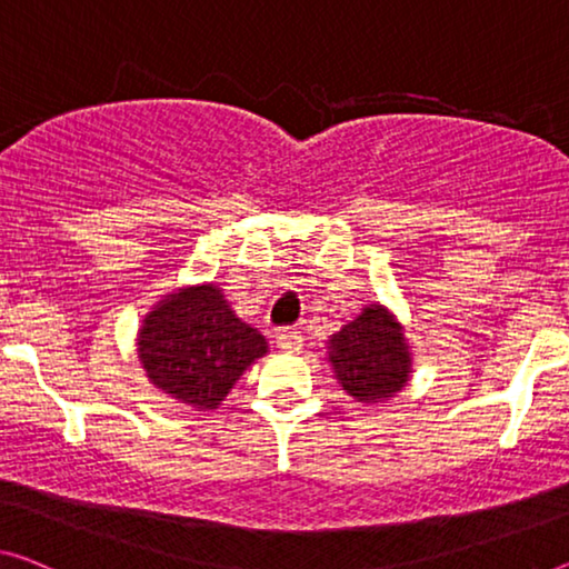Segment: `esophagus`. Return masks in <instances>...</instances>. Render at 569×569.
Here are the masks:
<instances>
[{"label":"esophagus","mask_w":569,"mask_h":569,"mask_svg":"<svg viewBox=\"0 0 569 569\" xmlns=\"http://www.w3.org/2000/svg\"><path fill=\"white\" fill-rule=\"evenodd\" d=\"M276 345L281 347V350H301L303 337L301 332H296V329H278Z\"/></svg>","instance_id":"1"}]
</instances>
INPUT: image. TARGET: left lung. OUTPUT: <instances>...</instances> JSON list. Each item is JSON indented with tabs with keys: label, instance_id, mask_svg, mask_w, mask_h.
Here are the masks:
<instances>
[{
	"label": "left lung",
	"instance_id": "8db88e82",
	"mask_svg": "<svg viewBox=\"0 0 569 569\" xmlns=\"http://www.w3.org/2000/svg\"><path fill=\"white\" fill-rule=\"evenodd\" d=\"M327 360L342 391L368 406L391 401L411 376L403 327L380 303H370L329 337Z\"/></svg>",
	"mask_w": 569,
	"mask_h": 569
}]
</instances>
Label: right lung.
<instances>
[{
	"label": "right lung",
	"mask_w": 569,
	"mask_h": 569,
	"mask_svg": "<svg viewBox=\"0 0 569 569\" xmlns=\"http://www.w3.org/2000/svg\"><path fill=\"white\" fill-rule=\"evenodd\" d=\"M266 352V337L237 317L214 283L163 296L138 335V358L150 383L197 411L219 409Z\"/></svg>",
	"instance_id": "right-lung-1"
}]
</instances>
